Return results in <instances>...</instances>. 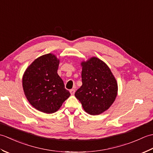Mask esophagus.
I'll return each instance as SVG.
<instances>
[{"instance_id": "esophagus-1", "label": "esophagus", "mask_w": 153, "mask_h": 153, "mask_svg": "<svg viewBox=\"0 0 153 153\" xmlns=\"http://www.w3.org/2000/svg\"><path fill=\"white\" fill-rule=\"evenodd\" d=\"M70 93H71V95H74V93H75V89H70Z\"/></svg>"}]
</instances>
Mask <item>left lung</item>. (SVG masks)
Here are the masks:
<instances>
[{"label":"left lung","mask_w":153,"mask_h":153,"mask_svg":"<svg viewBox=\"0 0 153 153\" xmlns=\"http://www.w3.org/2000/svg\"><path fill=\"white\" fill-rule=\"evenodd\" d=\"M82 85L75 93L86 112L99 115L115 100L118 83L108 66L97 57L81 63Z\"/></svg>","instance_id":"left-lung-1"}]
</instances>
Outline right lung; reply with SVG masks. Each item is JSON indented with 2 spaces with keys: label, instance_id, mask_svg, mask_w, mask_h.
I'll return each mask as SVG.
<instances>
[{
  "label": "right lung",
  "instance_id": "obj_1",
  "mask_svg": "<svg viewBox=\"0 0 153 153\" xmlns=\"http://www.w3.org/2000/svg\"><path fill=\"white\" fill-rule=\"evenodd\" d=\"M59 62L53 54L43 55L27 67L23 76L25 97L35 108L42 112H56L70 95L57 74Z\"/></svg>",
  "mask_w": 153,
  "mask_h": 153
}]
</instances>
